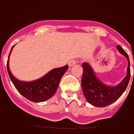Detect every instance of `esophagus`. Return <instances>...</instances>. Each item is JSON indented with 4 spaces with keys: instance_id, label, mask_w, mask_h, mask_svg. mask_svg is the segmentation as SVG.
<instances>
[{
    "instance_id": "34e87169",
    "label": "esophagus",
    "mask_w": 134,
    "mask_h": 134,
    "mask_svg": "<svg viewBox=\"0 0 134 134\" xmlns=\"http://www.w3.org/2000/svg\"><path fill=\"white\" fill-rule=\"evenodd\" d=\"M76 64V61L74 60H70L68 62V64L69 66V67L72 66L73 65H74Z\"/></svg>"
}]
</instances>
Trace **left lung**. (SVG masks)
Wrapping results in <instances>:
<instances>
[{
  "instance_id": "obj_1",
  "label": "left lung",
  "mask_w": 134,
  "mask_h": 134,
  "mask_svg": "<svg viewBox=\"0 0 134 134\" xmlns=\"http://www.w3.org/2000/svg\"><path fill=\"white\" fill-rule=\"evenodd\" d=\"M117 49L121 54L127 58L128 66L125 77L118 85L114 86L105 85L96 76L93 68L87 62L82 64L83 74L81 86L86 100L94 107H104L111 105L122 95L127 88L130 79V64L129 56L120 46Z\"/></svg>"
}]
</instances>
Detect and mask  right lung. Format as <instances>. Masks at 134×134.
<instances>
[{
	"label": "right lung",
	"mask_w": 134,
	"mask_h": 134,
	"mask_svg": "<svg viewBox=\"0 0 134 134\" xmlns=\"http://www.w3.org/2000/svg\"><path fill=\"white\" fill-rule=\"evenodd\" d=\"M14 46L12 47L9 55L7 66L9 77L19 93L34 103L43 102L52 97L58 88L62 77L68 69V65L54 68L37 80L30 82L21 81L12 74L9 68V57Z\"/></svg>",
	"instance_id": "right-lung-1"
}]
</instances>
